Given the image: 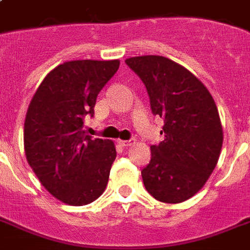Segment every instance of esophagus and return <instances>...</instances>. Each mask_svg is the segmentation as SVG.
<instances>
[{"label": "esophagus", "mask_w": 250, "mask_h": 250, "mask_svg": "<svg viewBox=\"0 0 250 250\" xmlns=\"http://www.w3.org/2000/svg\"><path fill=\"white\" fill-rule=\"evenodd\" d=\"M133 143H135V140L133 139H129V140H118V144L121 146H132Z\"/></svg>", "instance_id": "1"}]
</instances>
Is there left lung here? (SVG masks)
<instances>
[{"instance_id":"obj_1","label":"left lung","mask_w":250,"mask_h":250,"mask_svg":"<svg viewBox=\"0 0 250 250\" xmlns=\"http://www.w3.org/2000/svg\"><path fill=\"white\" fill-rule=\"evenodd\" d=\"M149 95L150 108L164 118V140L150 146L142 170L146 191L164 203H181L201 190L218 164L223 127L208 89L190 70L157 55L129 57Z\"/></svg>"}]
</instances>
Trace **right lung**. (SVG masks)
<instances>
[{"mask_svg":"<svg viewBox=\"0 0 250 250\" xmlns=\"http://www.w3.org/2000/svg\"><path fill=\"white\" fill-rule=\"evenodd\" d=\"M119 60H73L52 69L36 89L24 119L26 159L45 190L62 203L100 198L117 157L114 142L85 135L97 95L117 73Z\"/></svg>","mask_w":250,"mask_h":250,"instance_id":"obj_1","label":"right lung"}]
</instances>
